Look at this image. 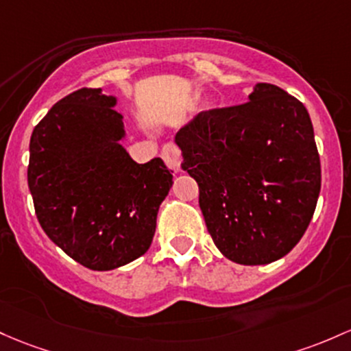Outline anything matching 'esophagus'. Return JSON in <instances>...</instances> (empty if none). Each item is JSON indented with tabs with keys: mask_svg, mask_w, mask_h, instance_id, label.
<instances>
[{
	"mask_svg": "<svg viewBox=\"0 0 351 351\" xmlns=\"http://www.w3.org/2000/svg\"><path fill=\"white\" fill-rule=\"evenodd\" d=\"M161 156H163L165 163H167V167L171 169V171L175 173L182 171V152H180L178 146L173 143L165 145L163 152H161Z\"/></svg>",
	"mask_w": 351,
	"mask_h": 351,
	"instance_id": "obj_1",
	"label": "esophagus"
}]
</instances>
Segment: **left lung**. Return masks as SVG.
Masks as SVG:
<instances>
[{
  "label": "left lung",
  "instance_id": "left-lung-1",
  "mask_svg": "<svg viewBox=\"0 0 351 351\" xmlns=\"http://www.w3.org/2000/svg\"><path fill=\"white\" fill-rule=\"evenodd\" d=\"M196 180L206 228L223 256L268 265L302 240L317 208L322 168L302 101L258 83L248 103L203 111L176 133Z\"/></svg>",
  "mask_w": 351,
  "mask_h": 351
}]
</instances>
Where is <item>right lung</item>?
<instances>
[{
    "mask_svg": "<svg viewBox=\"0 0 351 351\" xmlns=\"http://www.w3.org/2000/svg\"><path fill=\"white\" fill-rule=\"evenodd\" d=\"M117 96L82 88L34 126L28 186L49 240L83 267L108 271L148 252L173 175L161 158L138 165L121 141Z\"/></svg>",
    "mask_w": 351,
    "mask_h": 351,
    "instance_id": "obj_1",
    "label": "right lung"
}]
</instances>
